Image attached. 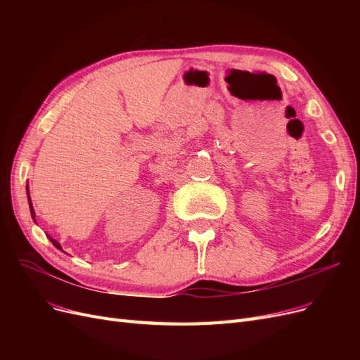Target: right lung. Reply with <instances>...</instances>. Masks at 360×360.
<instances>
[{
    "mask_svg": "<svg viewBox=\"0 0 360 360\" xmlns=\"http://www.w3.org/2000/svg\"><path fill=\"white\" fill-rule=\"evenodd\" d=\"M27 198H28V204H30V213H31V217H32V221L36 222V212H34V207H32V202H31V198H30V188H28V184H27ZM48 236V238L49 240L52 242V245L56 246L57 249H60V250H63V248H61V245L56 240V238H52L49 234H46Z\"/></svg>",
    "mask_w": 360,
    "mask_h": 360,
    "instance_id": "add662e5",
    "label": "right lung"
}]
</instances>
